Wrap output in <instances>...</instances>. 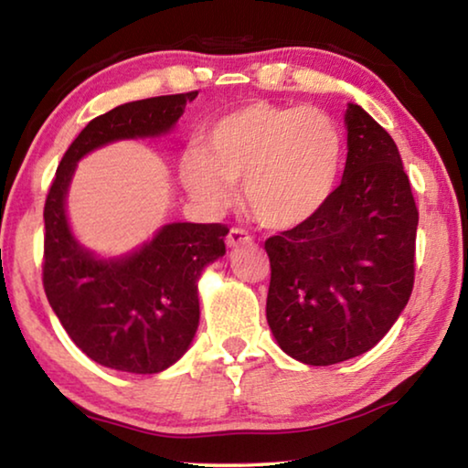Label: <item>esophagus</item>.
<instances>
[{
    "label": "esophagus",
    "instance_id": "obj_1",
    "mask_svg": "<svg viewBox=\"0 0 468 468\" xmlns=\"http://www.w3.org/2000/svg\"><path fill=\"white\" fill-rule=\"evenodd\" d=\"M251 241V235L241 227H231L227 233V245L229 248H237V245H245Z\"/></svg>",
    "mask_w": 468,
    "mask_h": 468
}]
</instances>
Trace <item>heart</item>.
Instances as JSON below:
<instances>
[{
  "mask_svg": "<svg viewBox=\"0 0 468 468\" xmlns=\"http://www.w3.org/2000/svg\"><path fill=\"white\" fill-rule=\"evenodd\" d=\"M343 156V133L328 113L253 101L215 123L202 154L181 165V181L210 210L227 208L233 186L243 184L251 217L284 231L312 220L328 204Z\"/></svg>",
  "mask_w": 468,
  "mask_h": 468,
  "instance_id": "heart-1",
  "label": "heart"
}]
</instances>
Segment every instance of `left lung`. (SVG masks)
<instances>
[{
	"instance_id": "1",
	"label": "left lung",
	"mask_w": 468,
	"mask_h": 468,
	"mask_svg": "<svg viewBox=\"0 0 468 468\" xmlns=\"http://www.w3.org/2000/svg\"><path fill=\"white\" fill-rule=\"evenodd\" d=\"M340 186L312 220L268 237L266 320L276 343L307 366L369 351L409 303L419 212L382 125L348 105Z\"/></svg>"
}]
</instances>
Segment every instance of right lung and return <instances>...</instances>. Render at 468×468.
I'll use <instances>...</instances> for the list:
<instances>
[{"label": "right lung", "mask_w": 468, "mask_h": 468, "mask_svg": "<svg viewBox=\"0 0 468 468\" xmlns=\"http://www.w3.org/2000/svg\"><path fill=\"white\" fill-rule=\"evenodd\" d=\"M197 90L125 102L94 117L63 154L45 200L43 287L61 326L101 366L158 374L187 351L200 322L197 279L225 253L220 223L165 225L144 248L99 260L68 227L66 194L76 163L113 140L169 132Z\"/></svg>", "instance_id": "obj_1"}]
</instances>
